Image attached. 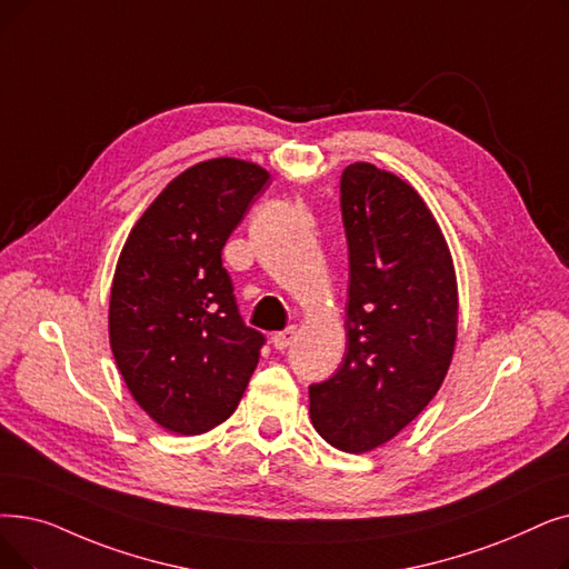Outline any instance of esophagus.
<instances>
[{
    "instance_id": "esophagus-1",
    "label": "esophagus",
    "mask_w": 569,
    "mask_h": 569,
    "mask_svg": "<svg viewBox=\"0 0 569 569\" xmlns=\"http://www.w3.org/2000/svg\"><path fill=\"white\" fill-rule=\"evenodd\" d=\"M295 335H298V328H295V326H290V328L281 330V332H274V335H271V346H274V349H279V351H283V349H288V346L292 343Z\"/></svg>"
}]
</instances>
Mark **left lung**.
Wrapping results in <instances>:
<instances>
[{"label":"left lung","mask_w":569,"mask_h":569,"mask_svg":"<svg viewBox=\"0 0 569 569\" xmlns=\"http://www.w3.org/2000/svg\"><path fill=\"white\" fill-rule=\"evenodd\" d=\"M341 218L346 356L332 379L309 386V416L335 449L367 453L400 435L443 383L458 337V281L432 211L392 171L346 167Z\"/></svg>","instance_id":"obj_1"}]
</instances>
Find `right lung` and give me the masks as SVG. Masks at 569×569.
Returning <instances> with one entry per match:
<instances>
[{"label":"right lung","mask_w":569,"mask_h":569,"mask_svg":"<svg viewBox=\"0 0 569 569\" xmlns=\"http://www.w3.org/2000/svg\"><path fill=\"white\" fill-rule=\"evenodd\" d=\"M269 171L213 158L169 181L128 234L109 300V341L137 405L177 435L234 413L264 337L241 320L220 251Z\"/></svg>","instance_id":"right-lung-1"}]
</instances>
